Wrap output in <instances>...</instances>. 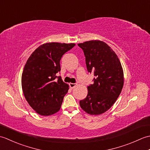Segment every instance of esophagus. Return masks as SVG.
<instances>
[{
    "mask_svg": "<svg viewBox=\"0 0 150 150\" xmlns=\"http://www.w3.org/2000/svg\"><path fill=\"white\" fill-rule=\"evenodd\" d=\"M69 87H70V88H71V89H73V88H74L75 87H76V86H77V84H73V83H69Z\"/></svg>",
    "mask_w": 150,
    "mask_h": 150,
    "instance_id": "obj_1",
    "label": "esophagus"
}]
</instances>
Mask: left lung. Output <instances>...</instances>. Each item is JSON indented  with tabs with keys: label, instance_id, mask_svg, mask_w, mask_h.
<instances>
[{
	"label": "left lung",
	"instance_id": "obj_1",
	"mask_svg": "<svg viewBox=\"0 0 150 150\" xmlns=\"http://www.w3.org/2000/svg\"><path fill=\"white\" fill-rule=\"evenodd\" d=\"M84 53L88 72L94 73L93 84L88 86L86 98L80 100L87 113L98 115L115 103L124 85V72L116 53L103 41L95 40L78 44Z\"/></svg>",
	"mask_w": 150,
	"mask_h": 150
}]
</instances>
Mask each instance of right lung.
Returning <instances> with one entry per match:
<instances>
[{"instance_id":"add662e5","label":"right lung","mask_w":150,"mask_h":150,"mask_svg":"<svg viewBox=\"0 0 150 150\" xmlns=\"http://www.w3.org/2000/svg\"><path fill=\"white\" fill-rule=\"evenodd\" d=\"M75 44H43L30 56L22 71V88L30 106L42 116L60 110L69 86L56 74L60 71L62 55Z\"/></svg>"}]
</instances>
